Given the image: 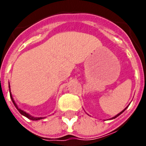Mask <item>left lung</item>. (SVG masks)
<instances>
[{"label":"left lung","mask_w":146,"mask_h":146,"mask_svg":"<svg viewBox=\"0 0 146 146\" xmlns=\"http://www.w3.org/2000/svg\"><path fill=\"white\" fill-rule=\"evenodd\" d=\"M127 107H128V106H127ZM127 108H125V109H124V110H123V111H121V112H120V113H118V114H117V115H116V116H114V117H112V118H111V119H110V120H113V119H114V118H116V117H117L118 116H119V115H120V114H121V113H123V111H125V110H126V109H127Z\"/></svg>","instance_id":"8db88e82"}]
</instances>
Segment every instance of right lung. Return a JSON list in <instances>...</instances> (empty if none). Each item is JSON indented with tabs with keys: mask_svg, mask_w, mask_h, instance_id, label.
I'll list each match as a JSON object with an SVG mask.
<instances>
[{
	"mask_svg": "<svg viewBox=\"0 0 146 146\" xmlns=\"http://www.w3.org/2000/svg\"><path fill=\"white\" fill-rule=\"evenodd\" d=\"M9 91H10V98H11V100H12L13 103V104H14V106L16 107V108L19 111V112L20 113H21L22 115L25 116L26 117H27L28 119H29V120H42V119H44V117H33V116L30 115L29 113H26V111H23V110H21L20 108H19V107L17 106V104H16V102H15L14 99H13V96L12 94H11V92H10V82H9Z\"/></svg>",
	"mask_w": 146,
	"mask_h": 146,
	"instance_id": "obj_1",
	"label": "right lung"
}]
</instances>
